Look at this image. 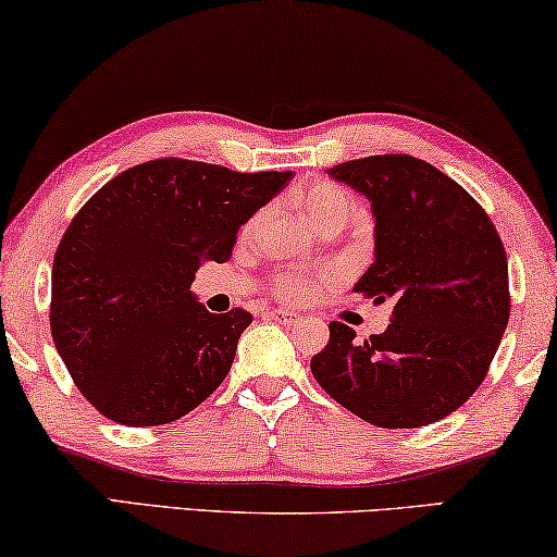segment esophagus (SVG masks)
<instances>
[{"mask_svg": "<svg viewBox=\"0 0 557 557\" xmlns=\"http://www.w3.org/2000/svg\"><path fill=\"white\" fill-rule=\"evenodd\" d=\"M268 318L280 322V325H295V322H300L302 314H297L293 310H270Z\"/></svg>", "mask_w": 557, "mask_h": 557, "instance_id": "34e87169", "label": "esophagus"}]
</instances>
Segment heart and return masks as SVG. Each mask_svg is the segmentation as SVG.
<instances>
[{
	"label": "heart",
	"mask_w": 557,
	"mask_h": 557,
	"mask_svg": "<svg viewBox=\"0 0 557 557\" xmlns=\"http://www.w3.org/2000/svg\"><path fill=\"white\" fill-rule=\"evenodd\" d=\"M300 210L314 227H322L335 220H350L355 212V199L347 189L320 182V185H312L300 195ZM277 293L282 297H289V300H302V297L310 295V280L300 275L280 277Z\"/></svg>",
	"instance_id": "obj_1"
}]
</instances>
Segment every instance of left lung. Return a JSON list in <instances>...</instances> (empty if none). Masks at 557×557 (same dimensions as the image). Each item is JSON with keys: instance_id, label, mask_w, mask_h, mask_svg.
Instances as JSON below:
<instances>
[{"instance_id": "obj_1", "label": "left lung", "mask_w": 557, "mask_h": 557, "mask_svg": "<svg viewBox=\"0 0 557 557\" xmlns=\"http://www.w3.org/2000/svg\"><path fill=\"white\" fill-rule=\"evenodd\" d=\"M370 199L375 262L352 293L393 302L383 335L355 343L330 322L310 362L320 387L377 428H422L475 393L510 318L508 257L483 207L410 154H375L327 170Z\"/></svg>"}]
</instances>
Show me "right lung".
<instances>
[{"label": "right lung", "instance_id": "1", "mask_svg": "<svg viewBox=\"0 0 557 557\" xmlns=\"http://www.w3.org/2000/svg\"><path fill=\"white\" fill-rule=\"evenodd\" d=\"M293 172L152 160L107 182L66 227L52 268V337L79 393L114 422L152 428L195 410L227 377L252 314L193 295L202 262Z\"/></svg>", "mask_w": 557, "mask_h": 557}]
</instances>
